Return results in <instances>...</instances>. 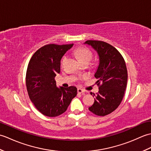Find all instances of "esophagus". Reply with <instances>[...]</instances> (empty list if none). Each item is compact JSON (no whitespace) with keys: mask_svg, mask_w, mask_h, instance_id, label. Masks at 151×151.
Returning a JSON list of instances; mask_svg holds the SVG:
<instances>
[{"mask_svg":"<svg viewBox=\"0 0 151 151\" xmlns=\"http://www.w3.org/2000/svg\"><path fill=\"white\" fill-rule=\"evenodd\" d=\"M77 92L78 93H84V90H83V89H81V88H78L77 89Z\"/></svg>","mask_w":151,"mask_h":151,"instance_id":"esophagus-1","label":"esophagus"}]
</instances>
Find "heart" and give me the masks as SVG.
I'll return each mask as SVG.
<instances>
[{"mask_svg":"<svg viewBox=\"0 0 151 151\" xmlns=\"http://www.w3.org/2000/svg\"><path fill=\"white\" fill-rule=\"evenodd\" d=\"M75 54L78 59L81 61L82 63L84 62H90L93 57V54L90 50L86 47H78L75 49ZM66 60V56H64L62 59V64H63Z\"/></svg>","mask_w":151,"mask_h":151,"instance_id":"1","label":"heart"}]
</instances>
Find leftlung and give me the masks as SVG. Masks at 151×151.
<instances>
[{"label":"left lung","instance_id":"obj_1","mask_svg":"<svg viewBox=\"0 0 151 151\" xmlns=\"http://www.w3.org/2000/svg\"><path fill=\"white\" fill-rule=\"evenodd\" d=\"M84 44L91 46L99 58L95 73L99 90L89 110L104 116L116 110L123 100L128 79L126 63L120 52L110 44L96 40H88Z\"/></svg>","mask_w":151,"mask_h":151}]
</instances>
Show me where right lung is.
I'll return each mask as SVG.
<instances>
[{"label": "right lung", "instance_id": "right-lung-1", "mask_svg": "<svg viewBox=\"0 0 151 151\" xmlns=\"http://www.w3.org/2000/svg\"><path fill=\"white\" fill-rule=\"evenodd\" d=\"M73 44L46 45L34 54L28 65L26 85L31 101L47 117H56L68 108L77 94L75 86H56L55 76L60 72V61Z\"/></svg>", "mask_w": 151, "mask_h": 151}]
</instances>
